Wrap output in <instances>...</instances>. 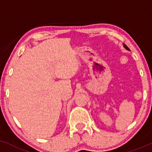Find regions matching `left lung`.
Wrapping results in <instances>:
<instances>
[{"mask_svg":"<svg viewBox=\"0 0 152 152\" xmlns=\"http://www.w3.org/2000/svg\"><path fill=\"white\" fill-rule=\"evenodd\" d=\"M123 47H125V48L126 49H127V50H128V51H129V49L128 48V47H127V46H126V45H125V44H123Z\"/></svg>","mask_w":152,"mask_h":152,"instance_id":"1","label":"left lung"}]
</instances>
